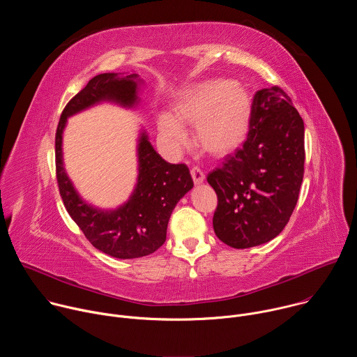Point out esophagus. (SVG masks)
I'll return each instance as SVG.
<instances>
[{"instance_id":"1","label":"esophagus","mask_w":357,"mask_h":357,"mask_svg":"<svg viewBox=\"0 0 357 357\" xmlns=\"http://www.w3.org/2000/svg\"><path fill=\"white\" fill-rule=\"evenodd\" d=\"M190 175H192V178H193L195 185H200L203 181H205V174H203V171H200L197 167L192 168Z\"/></svg>"}]
</instances>
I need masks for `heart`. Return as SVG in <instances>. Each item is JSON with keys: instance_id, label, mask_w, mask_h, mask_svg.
I'll return each mask as SVG.
<instances>
[{"instance_id": "b5f03b06", "label": "heart", "mask_w": 357, "mask_h": 357, "mask_svg": "<svg viewBox=\"0 0 357 357\" xmlns=\"http://www.w3.org/2000/svg\"><path fill=\"white\" fill-rule=\"evenodd\" d=\"M252 100L248 90L229 79L200 83L185 91L174 114L162 112L157 124L162 145L179 151L188 142L183 124L196 127L199 146L212 155H226L247 138Z\"/></svg>"}]
</instances>
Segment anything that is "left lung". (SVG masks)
I'll list each match as a JSON object with an SVG mask.
<instances>
[{
	"mask_svg": "<svg viewBox=\"0 0 357 357\" xmlns=\"http://www.w3.org/2000/svg\"><path fill=\"white\" fill-rule=\"evenodd\" d=\"M303 120L278 86L254 94L247 139L208 175L218 195L213 229L233 248L275 238L289 222L303 179Z\"/></svg>",
	"mask_w": 357,
	"mask_h": 357,
	"instance_id": "left-lung-1",
	"label": "left lung"
}]
</instances>
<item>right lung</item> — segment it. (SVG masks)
I'll use <instances>...</instances> for the list:
<instances>
[{
    "mask_svg": "<svg viewBox=\"0 0 357 357\" xmlns=\"http://www.w3.org/2000/svg\"><path fill=\"white\" fill-rule=\"evenodd\" d=\"M137 73L94 76L66 105L55 138L59 192L70 218L91 245L114 259H138L157 251L167 240V229L176 203L192 188L185 164H169L157 154L145 131L138 137V176L130 199L112 211H101L84 202L76 192L63 165V130L69 117L98 103L132 107L137 103Z\"/></svg>",
    "mask_w": 357,
    "mask_h": 357,
    "instance_id": "1",
    "label": "right lung"
}]
</instances>
